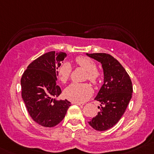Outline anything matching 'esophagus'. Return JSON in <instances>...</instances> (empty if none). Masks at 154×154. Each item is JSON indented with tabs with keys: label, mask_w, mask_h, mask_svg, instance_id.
Returning a JSON list of instances; mask_svg holds the SVG:
<instances>
[{
	"label": "esophagus",
	"mask_w": 154,
	"mask_h": 154,
	"mask_svg": "<svg viewBox=\"0 0 154 154\" xmlns=\"http://www.w3.org/2000/svg\"><path fill=\"white\" fill-rule=\"evenodd\" d=\"M72 103H74V104H77L78 105V106H83L84 105V103H78V102H72Z\"/></svg>",
	"instance_id": "esophagus-1"
}]
</instances>
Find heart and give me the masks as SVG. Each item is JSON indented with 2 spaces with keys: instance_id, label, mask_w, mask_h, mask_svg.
Here are the masks:
<instances>
[{
  "instance_id": "obj_1",
  "label": "heart",
  "mask_w": 154,
  "mask_h": 154,
  "mask_svg": "<svg viewBox=\"0 0 154 154\" xmlns=\"http://www.w3.org/2000/svg\"><path fill=\"white\" fill-rule=\"evenodd\" d=\"M77 66L87 71L86 80H89L93 84H97L100 79V73L97 71V64L91 59L87 57H77L75 59ZM71 66L68 62L61 63L57 68V76L62 83H66L71 73ZM93 90L88 83H74L66 88V97L73 102L83 103L91 96Z\"/></svg>"
}]
</instances>
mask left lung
<instances>
[{
    "label": "left lung",
    "mask_w": 154,
    "mask_h": 154,
    "mask_svg": "<svg viewBox=\"0 0 154 154\" xmlns=\"http://www.w3.org/2000/svg\"><path fill=\"white\" fill-rule=\"evenodd\" d=\"M102 64L104 83L94 100L100 103V111L88 121L92 128L104 131L119 122L132 97L133 85L130 77L121 63L105 53L87 54Z\"/></svg>",
    "instance_id": "1"
}]
</instances>
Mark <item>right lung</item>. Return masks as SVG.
Wrapping results in <instances>:
<instances>
[{"label": "right lung", "instance_id": "obj_1", "mask_svg": "<svg viewBox=\"0 0 154 154\" xmlns=\"http://www.w3.org/2000/svg\"><path fill=\"white\" fill-rule=\"evenodd\" d=\"M64 52L51 51L32 62L21 79V96L32 120L45 127L63 121L71 103L57 100L61 88L57 85V68L66 57Z\"/></svg>", "mask_w": 154, "mask_h": 154}]
</instances>
